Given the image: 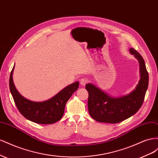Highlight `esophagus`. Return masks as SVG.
<instances>
[{
  "instance_id": "34e87169",
  "label": "esophagus",
  "mask_w": 158,
  "mask_h": 158,
  "mask_svg": "<svg viewBox=\"0 0 158 158\" xmlns=\"http://www.w3.org/2000/svg\"><path fill=\"white\" fill-rule=\"evenodd\" d=\"M88 82V80L86 78H82L80 80V84L82 85H85Z\"/></svg>"
}]
</instances>
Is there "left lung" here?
<instances>
[{
    "label": "left lung",
    "mask_w": 158,
    "mask_h": 158,
    "mask_svg": "<svg viewBox=\"0 0 158 158\" xmlns=\"http://www.w3.org/2000/svg\"><path fill=\"white\" fill-rule=\"evenodd\" d=\"M130 52L139 61L140 70V80L131 94L114 98L93 84L85 85L89 94L88 111L90 116L96 121L113 124L120 123L135 114L144 102L149 76L141 55L133 48L130 49Z\"/></svg>",
    "instance_id": "left-lung-1"
}]
</instances>
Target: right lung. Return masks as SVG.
Segmentation results:
<instances>
[{
  "instance_id": "add662e5",
  "label": "right lung",
  "mask_w": 158,
  "mask_h": 158,
  "mask_svg": "<svg viewBox=\"0 0 158 158\" xmlns=\"http://www.w3.org/2000/svg\"><path fill=\"white\" fill-rule=\"evenodd\" d=\"M14 69V66L10 73L9 85L14 103L20 113L28 120L42 125L59 121L63 116L66 102L78 88L79 82L68 85L47 101L34 102L22 97L16 89L12 78Z\"/></svg>"
}]
</instances>
